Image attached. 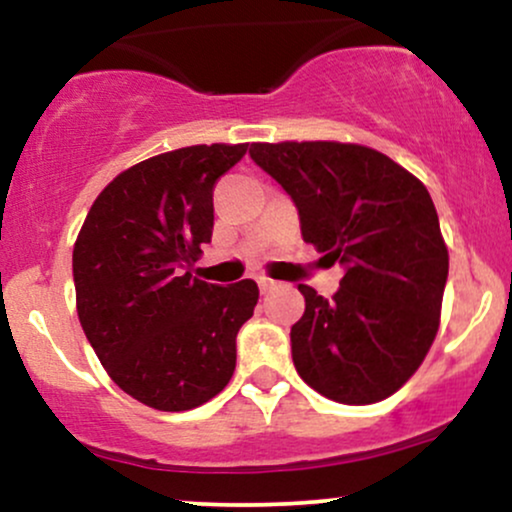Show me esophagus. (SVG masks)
<instances>
[{"mask_svg": "<svg viewBox=\"0 0 512 512\" xmlns=\"http://www.w3.org/2000/svg\"><path fill=\"white\" fill-rule=\"evenodd\" d=\"M257 284H260V291L262 293H269L272 289H276V281L267 279V276H260V279H257Z\"/></svg>", "mask_w": 512, "mask_h": 512, "instance_id": "34e87169", "label": "esophagus"}]
</instances>
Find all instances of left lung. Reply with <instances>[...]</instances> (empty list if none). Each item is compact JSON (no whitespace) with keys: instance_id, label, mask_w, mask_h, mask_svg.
Here are the masks:
<instances>
[{"instance_id":"8db88e82","label":"left lung","mask_w":512,"mask_h":512,"mask_svg":"<svg viewBox=\"0 0 512 512\" xmlns=\"http://www.w3.org/2000/svg\"><path fill=\"white\" fill-rule=\"evenodd\" d=\"M250 158L293 199L305 243L344 267L332 298L298 286L305 298L291 327L298 375L342 404L390 397L438 332L448 248L431 195L368 146L252 144Z\"/></svg>"}]
</instances>
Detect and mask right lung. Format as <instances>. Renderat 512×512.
<instances>
[{
  "instance_id": "right-lung-1",
  "label": "right lung",
  "mask_w": 512,
  "mask_h": 512,
  "mask_svg": "<svg viewBox=\"0 0 512 512\" xmlns=\"http://www.w3.org/2000/svg\"><path fill=\"white\" fill-rule=\"evenodd\" d=\"M248 144H199L146 158L98 195L74 245L76 313L117 387L158 411L216 397L236 370L257 284L185 272L214 228V185Z\"/></svg>"
}]
</instances>
